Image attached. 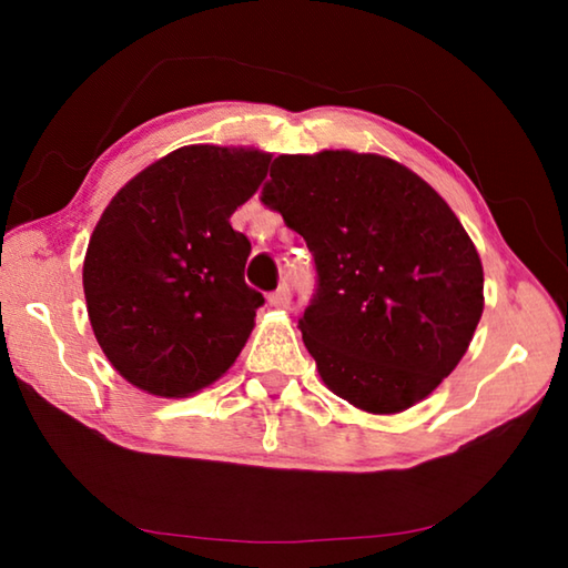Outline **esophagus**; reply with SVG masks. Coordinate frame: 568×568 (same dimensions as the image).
Here are the masks:
<instances>
[{"label":"esophagus","instance_id":"34e87169","mask_svg":"<svg viewBox=\"0 0 568 568\" xmlns=\"http://www.w3.org/2000/svg\"><path fill=\"white\" fill-rule=\"evenodd\" d=\"M267 301H271V305H275V307H285L287 303H291V287H287V285L277 287L275 293L267 295Z\"/></svg>","mask_w":568,"mask_h":568}]
</instances>
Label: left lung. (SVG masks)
<instances>
[{
	"label": "left lung",
	"mask_w": 568,
	"mask_h": 568,
	"mask_svg": "<svg viewBox=\"0 0 568 568\" xmlns=\"http://www.w3.org/2000/svg\"><path fill=\"white\" fill-rule=\"evenodd\" d=\"M261 203L303 235L315 293L305 348L335 396L398 413L464 358L484 313V267L438 192L381 155H281Z\"/></svg>",
	"instance_id": "left-lung-1"
}]
</instances>
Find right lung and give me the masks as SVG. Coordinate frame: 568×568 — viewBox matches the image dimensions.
Segmentation results:
<instances>
[{"instance_id":"obj_1","label":"right lung","mask_w":568,"mask_h":568,"mask_svg":"<svg viewBox=\"0 0 568 568\" xmlns=\"http://www.w3.org/2000/svg\"><path fill=\"white\" fill-rule=\"evenodd\" d=\"M271 155L192 145L132 178L84 257V297L104 355L132 386L165 398L210 386L235 363L263 293L245 283L250 240L230 215Z\"/></svg>"}]
</instances>
